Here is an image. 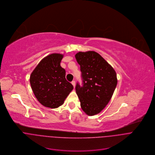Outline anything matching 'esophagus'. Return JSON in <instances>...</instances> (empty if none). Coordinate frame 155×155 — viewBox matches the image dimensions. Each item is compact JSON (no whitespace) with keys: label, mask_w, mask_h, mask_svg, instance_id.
I'll use <instances>...</instances> for the list:
<instances>
[{"label":"esophagus","mask_w":155,"mask_h":155,"mask_svg":"<svg viewBox=\"0 0 155 155\" xmlns=\"http://www.w3.org/2000/svg\"><path fill=\"white\" fill-rule=\"evenodd\" d=\"M71 84H72V85H73V87H75V85H76V82H75L74 81H73L71 82Z\"/></svg>","instance_id":"obj_1"}]
</instances>
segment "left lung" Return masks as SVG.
<instances>
[{"label":"left lung","mask_w":155,"mask_h":155,"mask_svg":"<svg viewBox=\"0 0 155 155\" xmlns=\"http://www.w3.org/2000/svg\"><path fill=\"white\" fill-rule=\"evenodd\" d=\"M80 65L82 85L78 82L76 91L81 107L88 115L99 114L110 100L117 84L114 69L95 51L75 55Z\"/></svg>","instance_id":"left-lung-1"}]
</instances>
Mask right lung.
<instances>
[{"mask_svg":"<svg viewBox=\"0 0 155 155\" xmlns=\"http://www.w3.org/2000/svg\"><path fill=\"white\" fill-rule=\"evenodd\" d=\"M64 55L54 53L43 58L30 76V83L37 100L44 106L57 108L73 89L60 66Z\"/></svg>","mask_w":155,"mask_h":155,"instance_id":"obj_1","label":"right lung"}]
</instances>
